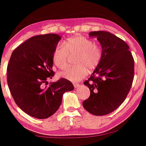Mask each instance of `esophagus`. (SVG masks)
I'll use <instances>...</instances> for the list:
<instances>
[{"label": "esophagus", "instance_id": "1", "mask_svg": "<svg viewBox=\"0 0 146 146\" xmlns=\"http://www.w3.org/2000/svg\"><path fill=\"white\" fill-rule=\"evenodd\" d=\"M80 84H78V83H76V84H74V87L75 88H78V87H80Z\"/></svg>", "mask_w": 146, "mask_h": 146}]
</instances>
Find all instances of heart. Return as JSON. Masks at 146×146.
<instances>
[{"label": "heart", "instance_id": "1", "mask_svg": "<svg viewBox=\"0 0 146 146\" xmlns=\"http://www.w3.org/2000/svg\"><path fill=\"white\" fill-rule=\"evenodd\" d=\"M68 53L77 54L78 66L70 68L60 73L61 77L68 81L77 82L86 76L88 70L92 71L100 62L101 52L97 45L82 35L69 38L56 47L53 54L54 64L60 69L67 66Z\"/></svg>", "mask_w": 146, "mask_h": 146}]
</instances>
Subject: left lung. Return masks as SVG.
<instances>
[{"label":"left lung","mask_w":146,"mask_h":146,"mask_svg":"<svg viewBox=\"0 0 146 146\" xmlns=\"http://www.w3.org/2000/svg\"><path fill=\"white\" fill-rule=\"evenodd\" d=\"M102 52L100 62L84 84L90 90L83 102L84 109L95 115L111 113L123 103L134 78V59L123 40L106 31H93Z\"/></svg>","instance_id":"8db88e82"}]
</instances>
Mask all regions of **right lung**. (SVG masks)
I'll return each mask as SVG.
<instances>
[{
  "label": "right lung",
  "instance_id": "right-lung-1",
  "mask_svg": "<svg viewBox=\"0 0 146 146\" xmlns=\"http://www.w3.org/2000/svg\"><path fill=\"white\" fill-rule=\"evenodd\" d=\"M61 36L37 35L26 40L12 53L7 66V83L17 106L38 119L50 117L58 110L64 92L74 89L66 79L48 84L54 72L53 54Z\"/></svg>",
  "mask_w": 146,
  "mask_h": 146
}]
</instances>
